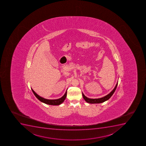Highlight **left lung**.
I'll use <instances>...</instances> for the list:
<instances>
[{"instance_id": "8db88e82", "label": "left lung", "mask_w": 146, "mask_h": 146, "mask_svg": "<svg viewBox=\"0 0 146 146\" xmlns=\"http://www.w3.org/2000/svg\"><path fill=\"white\" fill-rule=\"evenodd\" d=\"M117 85H118V82H117L116 84L115 87V88L113 89V90H112L110 93L106 96L105 97L101 98H96V99H92V98H89L87 97H86L82 93V96H83V98L85 100L87 103L90 104H98L104 102L105 101L108 100H109V98H110L111 97H112V96L113 95V93L115 91L116 89L117 88Z\"/></svg>"}]
</instances>
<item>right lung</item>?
Returning <instances> with one entry per match:
<instances>
[{
    "mask_svg": "<svg viewBox=\"0 0 146 146\" xmlns=\"http://www.w3.org/2000/svg\"><path fill=\"white\" fill-rule=\"evenodd\" d=\"M31 89L33 94H34V95L35 96V97L40 101L44 103L48 104V105H54V106H57V105H60L64 101V100H65L66 97V95H67V91H66L64 95L63 96V97H61V98L57 99V100H47V99H45L42 97H41L40 96L38 95L34 90H33L32 88H31Z\"/></svg>",
    "mask_w": 146,
    "mask_h": 146,
    "instance_id": "right-lung-1",
    "label": "right lung"
}]
</instances>
